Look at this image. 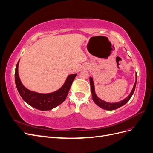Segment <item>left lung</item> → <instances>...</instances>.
<instances>
[{"instance_id":"1","label":"left lung","mask_w":153,"mask_h":153,"mask_svg":"<svg viewBox=\"0 0 153 153\" xmlns=\"http://www.w3.org/2000/svg\"><path fill=\"white\" fill-rule=\"evenodd\" d=\"M89 80H90V84H91V92H92V99H93L94 102L97 105L99 106L100 107L102 108L105 110H115V109H117L119 107H121V106H123L124 105H125L128 102V101L129 100V99L131 98V97L132 96L133 94L134 93V91H135V89L136 84H137V75H136V81H135V84H134V86H133V89L131 92V93L129 94V95L126 98H125L124 100H122L121 101H120V102H119V103H110L105 102V101L100 99L98 97L96 96V94L95 93L94 85L93 80H92V78L90 77Z\"/></svg>"}]
</instances>
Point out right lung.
Here are the masks:
<instances>
[{"instance_id": "right-lung-1", "label": "right lung", "mask_w": 153, "mask_h": 153, "mask_svg": "<svg viewBox=\"0 0 153 153\" xmlns=\"http://www.w3.org/2000/svg\"><path fill=\"white\" fill-rule=\"evenodd\" d=\"M18 63L19 61L16 66L15 74V83L18 91L26 103L39 110H52L63 103L66 98L74 79L77 75V74L69 75L64 84L58 91L49 94H40L29 91L23 85L18 75Z\"/></svg>"}]
</instances>
